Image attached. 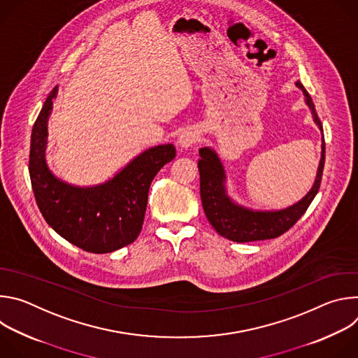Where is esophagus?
<instances>
[{"instance_id":"esophagus-1","label":"esophagus","mask_w":358,"mask_h":358,"mask_svg":"<svg viewBox=\"0 0 358 358\" xmlns=\"http://www.w3.org/2000/svg\"><path fill=\"white\" fill-rule=\"evenodd\" d=\"M199 137V133L195 129H185L180 137H178V143L182 148H188L191 147Z\"/></svg>"}]
</instances>
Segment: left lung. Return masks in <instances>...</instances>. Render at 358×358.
<instances>
[{
    "label": "left lung",
    "mask_w": 358,
    "mask_h": 358,
    "mask_svg": "<svg viewBox=\"0 0 358 358\" xmlns=\"http://www.w3.org/2000/svg\"><path fill=\"white\" fill-rule=\"evenodd\" d=\"M296 86L303 90L306 103L312 110L313 120L323 133L322 122L317 116L316 108L310 94L300 82ZM199 194L203 213H206L210 224L224 238L234 242H252L278 238L289 231L309 208L315 199L323 176L326 144L324 137L322 143V159L319 163L317 174L312 189L306 194L299 202L292 207L279 211H253L238 206L227 194L225 188V170L222 167L218 155L210 147L199 148Z\"/></svg>",
    "instance_id": "obj_1"
}]
</instances>
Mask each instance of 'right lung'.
Returning <instances> with one entry per match:
<instances>
[{
  "instance_id": "add662e5",
  "label": "right lung",
  "mask_w": 358,
  "mask_h": 358,
  "mask_svg": "<svg viewBox=\"0 0 358 358\" xmlns=\"http://www.w3.org/2000/svg\"><path fill=\"white\" fill-rule=\"evenodd\" d=\"M55 87L35 120L29 148V177L38 208L68 242L92 253L117 250L138 236L152 178L176 157L173 144L143 151L112 180L94 187H75L49 171L45 162L46 124Z\"/></svg>"
}]
</instances>
